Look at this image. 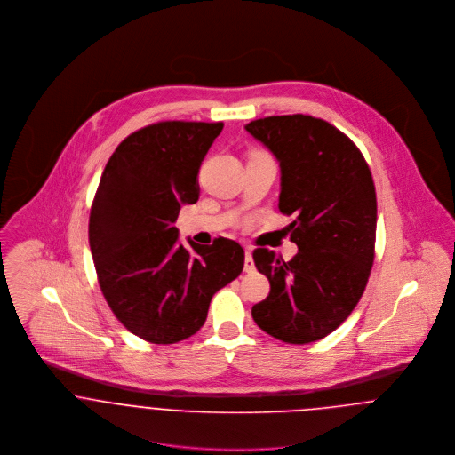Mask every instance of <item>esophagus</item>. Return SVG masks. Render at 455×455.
I'll list each match as a JSON object with an SVG mask.
<instances>
[{
    "label": "esophagus",
    "instance_id": "esophagus-1",
    "mask_svg": "<svg viewBox=\"0 0 455 455\" xmlns=\"http://www.w3.org/2000/svg\"><path fill=\"white\" fill-rule=\"evenodd\" d=\"M243 269H245L247 273H252V271L256 269L254 259H252V249H251V247H245V266H243Z\"/></svg>",
    "mask_w": 455,
    "mask_h": 455
}]
</instances>
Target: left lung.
<instances>
[{
    "label": "left lung",
    "instance_id": "1",
    "mask_svg": "<svg viewBox=\"0 0 455 455\" xmlns=\"http://www.w3.org/2000/svg\"><path fill=\"white\" fill-rule=\"evenodd\" d=\"M280 164L282 213L294 215L291 260L256 249L269 294L252 307L262 331L287 343L332 332L359 303L375 258L377 195L361 150L323 119L275 116L245 126Z\"/></svg>",
    "mask_w": 455,
    "mask_h": 455
}]
</instances>
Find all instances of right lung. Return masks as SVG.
<instances>
[{"instance_id": "add662e5", "label": "right lung", "mask_w": 455, "mask_h": 455, "mask_svg": "<svg viewBox=\"0 0 455 455\" xmlns=\"http://www.w3.org/2000/svg\"><path fill=\"white\" fill-rule=\"evenodd\" d=\"M222 123L168 121L130 134L108 159L89 217L101 292L124 327L168 345L204 324L213 294L243 269L240 243L179 242L173 222L199 197L197 173Z\"/></svg>"}]
</instances>
